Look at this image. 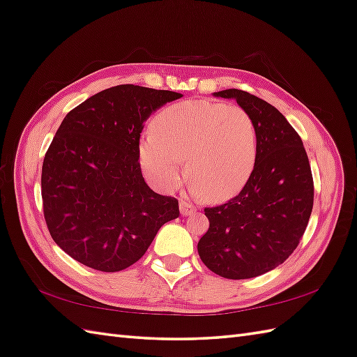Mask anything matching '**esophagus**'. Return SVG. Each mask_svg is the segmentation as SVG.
Masks as SVG:
<instances>
[{
	"label": "esophagus",
	"mask_w": 357,
	"mask_h": 357,
	"mask_svg": "<svg viewBox=\"0 0 357 357\" xmlns=\"http://www.w3.org/2000/svg\"><path fill=\"white\" fill-rule=\"evenodd\" d=\"M195 211H197V208L193 207L192 204H189L186 201H181L180 202V213H181V215H189V214L195 213Z\"/></svg>",
	"instance_id": "esophagus-1"
}]
</instances>
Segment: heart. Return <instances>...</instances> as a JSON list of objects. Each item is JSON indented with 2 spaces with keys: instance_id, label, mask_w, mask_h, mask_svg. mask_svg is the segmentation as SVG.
<instances>
[{
  "instance_id": "1",
  "label": "heart",
  "mask_w": 357,
  "mask_h": 357,
  "mask_svg": "<svg viewBox=\"0 0 357 357\" xmlns=\"http://www.w3.org/2000/svg\"><path fill=\"white\" fill-rule=\"evenodd\" d=\"M153 131L139 138L138 158L162 192L178 188L186 171L190 188L210 201L231 199L250 180L257 159V129L240 105L190 100L162 109Z\"/></svg>"
}]
</instances>
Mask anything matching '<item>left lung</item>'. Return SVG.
Returning <instances> with one entry per match:
<instances>
[{"label": "left lung", "mask_w": 357, "mask_h": 357, "mask_svg": "<svg viewBox=\"0 0 357 357\" xmlns=\"http://www.w3.org/2000/svg\"><path fill=\"white\" fill-rule=\"evenodd\" d=\"M257 129V159L250 180L226 204L205 208L210 228L198 253L210 271L225 278L262 275L294 253L310 220L314 185L302 139L274 105L257 96L226 89Z\"/></svg>", "instance_id": "8db88e82"}]
</instances>
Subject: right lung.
I'll return each instance as SVG.
<instances>
[{
	"instance_id": "add662e5",
	"label": "right lung",
	"mask_w": 357,
	"mask_h": 357,
	"mask_svg": "<svg viewBox=\"0 0 357 357\" xmlns=\"http://www.w3.org/2000/svg\"><path fill=\"white\" fill-rule=\"evenodd\" d=\"M181 93L119 84L73 109L43 160L41 197L49 232L75 261L104 273L131 266L178 201L147 186L139 134L153 112Z\"/></svg>"
}]
</instances>
